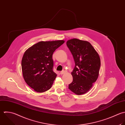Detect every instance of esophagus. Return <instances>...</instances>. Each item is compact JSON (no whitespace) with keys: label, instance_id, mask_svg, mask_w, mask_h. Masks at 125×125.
Here are the masks:
<instances>
[{"label":"esophagus","instance_id":"1","mask_svg":"<svg viewBox=\"0 0 125 125\" xmlns=\"http://www.w3.org/2000/svg\"><path fill=\"white\" fill-rule=\"evenodd\" d=\"M65 73H66V71H65V70H63V71H62V72H61L60 73V74H63Z\"/></svg>","mask_w":125,"mask_h":125}]
</instances>
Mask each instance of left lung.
<instances>
[{
  "instance_id": "8db88e82",
  "label": "left lung",
  "mask_w": 125,
  "mask_h": 125,
  "mask_svg": "<svg viewBox=\"0 0 125 125\" xmlns=\"http://www.w3.org/2000/svg\"><path fill=\"white\" fill-rule=\"evenodd\" d=\"M67 45L75 62L69 89L77 95L87 93L97 79L101 65L99 55L91 44L77 38L69 40Z\"/></svg>"
}]
</instances>
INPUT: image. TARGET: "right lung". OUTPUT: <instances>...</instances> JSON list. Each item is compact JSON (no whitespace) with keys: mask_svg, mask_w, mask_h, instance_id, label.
I'll return each instance as SVG.
<instances>
[{"mask_svg":"<svg viewBox=\"0 0 125 125\" xmlns=\"http://www.w3.org/2000/svg\"><path fill=\"white\" fill-rule=\"evenodd\" d=\"M64 42L63 40L40 41L24 52L21 61L23 76L34 91L43 93L52 87L57 76L52 70V54Z\"/></svg>","mask_w":125,"mask_h":125,"instance_id":"1","label":"right lung"}]
</instances>
